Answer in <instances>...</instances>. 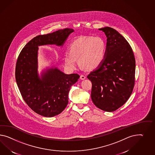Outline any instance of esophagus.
I'll return each mask as SVG.
<instances>
[{"mask_svg":"<svg viewBox=\"0 0 155 155\" xmlns=\"http://www.w3.org/2000/svg\"><path fill=\"white\" fill-rule=\"evenodd\" d=\"M86 78V76H85L84 75L81 74V75H80V78H81V80H84Z\"/></svg>","mask_w":155,"mask_h":155,"instance_id":"obj_1","label":"esophagus"}]
</instances>
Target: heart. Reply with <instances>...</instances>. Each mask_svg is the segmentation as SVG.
Returning <instances> with one entry per match:
<instances>
[{"label": "heart", "mask_w": 155, "mask_h": 155, "mask_svg": "<svg viewBox=\"0 0 155 155\" xmlns=\"http://www.w3.org/2000/svg\"><path fill=\"white\" fill-rule=\"evenodd\" d=\"M104 41L100 37H81L71 43L70 51L64 54L65 65L70 69H77L79 63L88 69H95L101 66L105 55Z\"/></svg>", "instance_id": "b5f03b06"}]
</instances>
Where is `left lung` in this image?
I'll use <instances>...</instances> for the list:
<instances>
[{
    "label": "left lung",
    "mask_w": 155,
    "mask_h": 155,
    "mask_svg": "<svg viewBox=\"0 0 155 155\" xmlns=\"http://www.w3.org/2000/svg\"><path fill=\"white\" fill-rule=\"evenodd\" d=\"M99 30L107 38L104 60L87 78L92 82L93 103L104 111L113 112L124 104L133 92L135 59L129 43L117 31L110 27Z\"/></svg>",
    "instance_id": "obj_1"
}]
</instances>
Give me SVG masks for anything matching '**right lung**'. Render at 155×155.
I'll return each instance as SVG.
<instances>
[{
    "label": "right lung",
    "mask_w": 155,
    "mask_h": 155,
    "mask_svg": "<svg viewBox=\"0 0 155 155\" xmlns=\"http://www.w3.org/2000/svg\"><path fill=\"white\" fill-rule=\"evenodd\" d=\"M74 30L66 28L33 38L21 50L17 59L15 76L18 87L26 103L44 117L58 115L68 103L71 87L80 78L77 74H66L56 68L38 73V46H63Z\"/></svg>",
    "instance_id": "1"
}]
</instances>
